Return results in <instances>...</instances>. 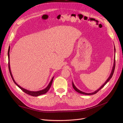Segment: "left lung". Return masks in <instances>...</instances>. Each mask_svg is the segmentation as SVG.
Here are the masks:
<instances>
[{
  "label": "left lung",
  "instance_id": "left-lung-1",
  "mask_svg": "<svg viewBox=\"0 0 123 123\" xmlns=\"http://www.w3.org/2000/svg\"><path fill=\"white\" fill-rule=\"evenodd\" d=\"M115 47V46H114ZM114 50H115V51H116V49H115V48L114 47ZM115 59H114V65H113V69H112V72H111V74H110V76L109 77V78H108V79L106 80V81L104 83V84H103L100 88H99L97 90H96V91H95V92H93V93H85V92H82V91H80V90H79L78 89H77L76 87H75V86L74 85V83H73V82H72V86H73V88L74 89V90H75V91H76V92H77L78 93H80V94H84V95H94V94H96L97 93L99 90H100V89H101L103 87H104L106 84L108 83V82L111 79V78L112 77V76H113V74H114V70H115Z\"/></svg>",
  "mask_w": 123,
  "mask_h": 123
}]
</instances>
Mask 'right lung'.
Instances as JSON below:
<instances>
[{"instance_id":"obj_1","label":"right lung","mask_w":123,"mask_h":123,"mask_svg":"<svg viewBox=\"0 0 123 123\" xmlns=\"http://www.w3.org/2000/svg\"><path fill=\"white\" fill-rule=\"evenodd\" d=\"M9 51H10V47H9V48H8V68H9V72H10V75L11 76V78L13 80V82H14V83L15 84L20 88L21 90H22V91L25 92V93H26L28 95H30L31 96H34V97H37V96H38L39 95H42V94H44L45 93H46L48 90H49L50 88L51 87V85H52V82H53V78H54V77L52 78V79H51V81L50 82L49 84H48V85L47 86V87L45 88L43 90H40V91H29V90H27L26 89H24L23 88H22L21 87H20V86H19V85H18L16 83V82L15 81V80H14V78L12 76V73H11V70H10V63H9Z\"/></svg>"}]
</instances>
